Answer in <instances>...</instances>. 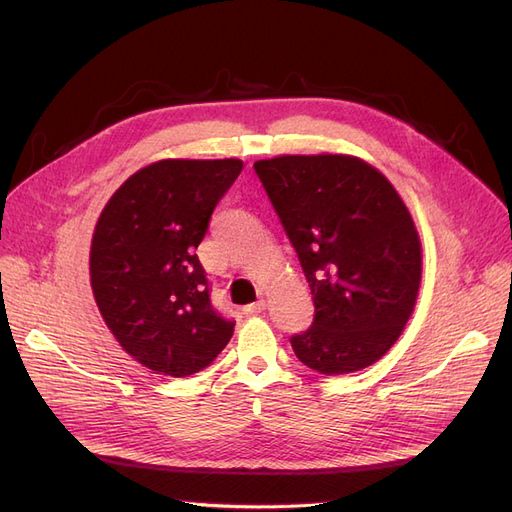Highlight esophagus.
Returning <instances> with one entry per match:
<instances>
[{"label":"esophagus","mask_w":512,"mask_h":512,"mask_svg":"<svg viewBox=\"0 0 512 512\" xmlns=\"http://www.w3.org/2000/svg\"><path fill=\"white\" fill-rule=\"evenodd\" d=\"M265 299H258V301H254V303H250V305H245L243 307V312L245 314H250V316H254V314H260L262 312V309H265Z\"/></svg>","instance_id":"34e87169"}]
</instances>
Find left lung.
<instances>
[{"instance_id":"1","label":"left lung","mask_w":512,"mask_h":512,"mask_svg":"<svg viewBox=\"0 0 512 512\" xmlns=\"http://www.w3.org/2000/svg\"><path fill=\"white\" fill-rule=\"evenodd\" d=\"M254 170L312 288V327L290 337L297 359L327 376L376 363L421 286V241L404 200L350 156H282Z\"/></svg>"}]
</instances>
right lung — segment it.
Returning <instances> with one entry per match:
<instances>
[{
    "label": "right lung",
    "mask_w": 512,
    "mask_h": 512,
    "mask_svg": "<svg viewBox=\"0 0 512 512\" xmlns=\"http://www.w3.org/2000/svg\"><path fill=\"white\" fill-rule=\"evenodd\" d=\"M241 160H162L134 173L108 200L91 239V288L121 348L156 374L205 369L235 320L211 305L196 256L211 213Z\"/></svg>",
    "instance_id": "obj_1"
}]
</instances>
